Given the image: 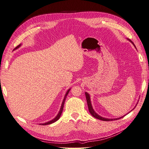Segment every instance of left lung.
<instances>
[{
	"label": "left lung",
	"instance_id": "8db88e82",
	"mask_svg": "<svg viewBox=\"0 0 149 149\" xmlns=\"http://www.w3.org/2000/svg\"><path fill=\"white\" fill-rule=\"evenodd\" d=\"M129 40L130 42L133 43V42L131 41V40ZM133 45H134V47H136V46H135V45L134 43H133ZM85 95H86V101H87V103H88V106L89 111L90 112V114H91L94 117V118H95L98 119H100V120H104V121H110V120H117V119H120L122 118H123V117H121V118H118V119H107V118H102V117L99 116L96 113V112L94 111L93 108L92 107L91 103V100H90L89 94L88 93H85Z\"/></svg>",
	"mask_w": 149,
	"mask_h": 149
}]
</instances>
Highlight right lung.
<instances>
[{
  "label": "right lung",
  "mask_w": 149,
  "mask_h": 149,
  "mask_svg": "<svg viewBox=\"0 0 149 149\" xmlns=\"http://www.w3.org/2000/svg\"><path fill=\"white\" fill-rule=\"evenodd\" d=\"M20 45H18L16 48H14V49H17L18 48H19L20 47ZM70 89H69L67 91V92H66V94H65V97H64V99H63V102H62V104H61V108H60V111H59V112H58V114H57V116L55 117V118H54L53 119H52V120H50V121H49V122H47V123H43V124H40V125H48V124H52V123H55V122H56V120H58V119H60V116H61V113H62V112H63V107H64V104H65V100H66V96H68V94L69 93V92H70Z\"/></svg>",
  "instance_id": "obj_1"
}]
</instances>
